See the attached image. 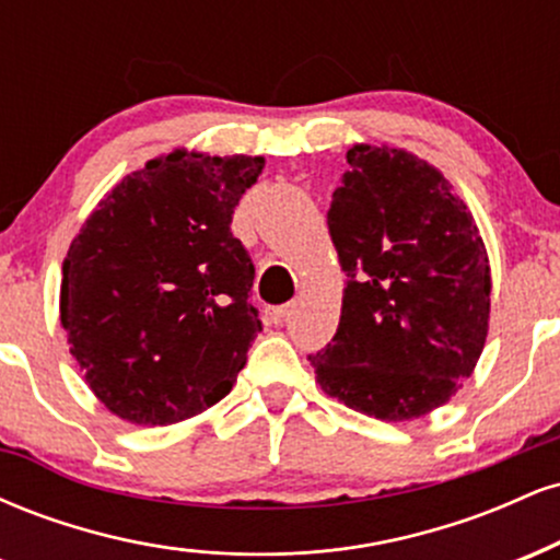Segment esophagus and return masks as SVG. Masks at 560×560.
Wrapping results in <instances>:
<instances>
[{
  "instance_id": "34e87169",
  "label": "esophagus",
  "mask_w": 560,
  "mask_h": 560,
  "mask_svg": "<svg viewBox=\"0 0 560 560\" xmlns=\"http://www.w3.org/2000/svg\"><path fill=\"white\" fill-rule=\"evenodd\" d=\"M287 316H289V305H279V307H271V311H268V318H271L273 324H281Z\"/></svg>"
}]
</instances>
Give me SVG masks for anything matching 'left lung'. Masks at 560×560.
Returning a JSON list of instances; mask_svg holds the SVG:
<instances>
[{"mask_svg": "<svg viewBox=\"0 0 560 560\" xmlns=\"http://www.w3.org/2000/svg\"><path fill=\"white\" fill-rule=\"evenodd\" d=\"M326 213L347 276L316 382L347 408L408 421L471 376L490 320V262L474 215L427 160L355 144Z\"/></svg>", "mask_w": 560, "mask_h": 560, "instance_id": "1", "label": "left lung"}]
</instances>
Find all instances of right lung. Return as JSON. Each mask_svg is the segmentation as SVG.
<instances>
[{
  "mask_svg": "<svg viewBox=\"0 0 560 560\" xmlns=\"http://www.w3.org/2000/svg\"><path fill=\"white\" fill-rule=\"evenodd\" d=\"M262 165L184 150L150 160L70 244L62 329L89 387L120 419L165 427L234 387L262 324L231 218Z\"/></svg>",
  "mask_w": 560,
  "mask_h": 560,
  "instance_id": "right-lung-1",
  "label": "right lung"
}]
</instances>
